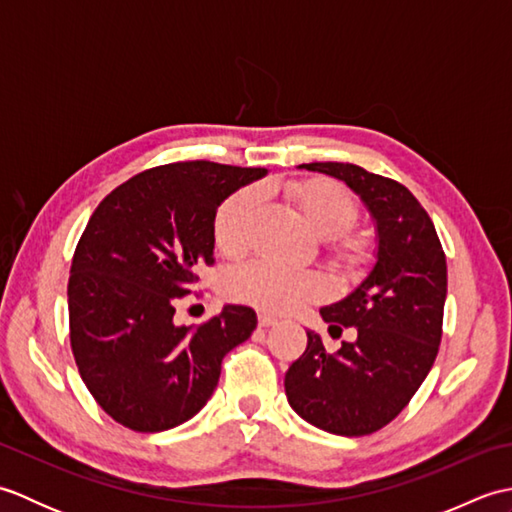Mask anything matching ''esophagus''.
Listing matches in <instances>:
<instances>
[{"label":"esophagus","mask_w":512,"mask_h":512,"mask_svg":"<svg viewBox=\"0 0 512 512\" xmlns=\"http://www.w3.org/2000/svg\"><path fill=\"white\" fill-rule=\"evenodd\" d=\"M257 321H259V328H270V325H277V317H273V314H266V312H262L257 317Z\"/></svg>","instance_id":"34e87169"}]
</instances>
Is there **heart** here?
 <instances>
[{
    "mask_svg": "<svg viewBox=\"0 0 512 512\" xmlns=\"http://www.w3.org/2000/svg\"><path fill=\"white\" fill-rule=\"evenodd\" d=\"M286 191L314 231L319 235H334L336 250L341 255H356L358 244L345 235L356 220V202L341 184L330 180L290 182ZM259 200H262L259 191L246 187L233 193L217 209L213 233L215 244L224 255H239L246 248ZM226 288L233 299L266 312L295 310L301 303L325 295V281L317 273L266 262V259H255L235 268Z\"/></svg>",
    "mask_w": 512,
    "mask_h": 512,
    "instance_id": "heart-1",
    "label": "heart"
}]
</instances>
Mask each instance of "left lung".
Instances as JSON below:
<instances>
[{
    "instance_id": "left-lung-1",
    "label": "left lung",
    "mask_w": 512,
    "mask_h": 512,
    "mask_svg": "<svg viewBox=\"0 0 512 512\" xmlns=\"http://www.w3.org/2000/svg\"><path fill=\"white\" fill-rule=\"evenodd\" d=\"M345 182L376 228V262L341 301L319 312L356 339L334 354L308 330V347L286 372V396L303 420L336 436H367L407 407L438 356L447 299V257L413 193L350 162H310Z\"/></svg>"
}]
</instances>
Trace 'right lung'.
<instances>
[{
    "label": "right lung",
    "mask_w": 512,
    "mask_h": 512,
    "mask_svg": "<svg viewBox=\"0 0 512 512\" xmlns=\"http://www.w3.org/2000/svg\"><path fill=\"white\" fill-rule=\"evenodd\" d=\"M266 173L206 160L154 167L92 213L70 268V343L85 387L123 427L156 433L191 420L222 358L257 328L255 310L233 303L200 328L173 314L195 270L213 264L217 206Z\"/></svg>",
    "instance_id": "obj_1"
}]
</instances>
